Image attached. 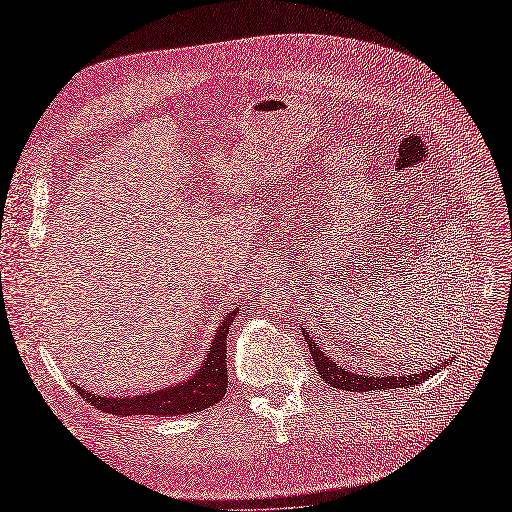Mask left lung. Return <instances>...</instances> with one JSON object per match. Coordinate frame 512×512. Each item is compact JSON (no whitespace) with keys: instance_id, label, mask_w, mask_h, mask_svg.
<instances>
[{"instance_id":"8db88e82","label":"left lung","mask_w":512,"mask_h":512,"mask_svg":"<svg viewBox=\"0 0 512 512\" xmlns=\"http://www.w3.org/2000/svg\"><path fill=\"white\" fill-rule=\"evenodd\" d=\"M305 342L309 346V352L314 356L316 371L324 382H329L333 389H344V391H382V389H401V386H412V384H421L423 380L431 378L433 374H438L440 367H433L423 371V374H410V376H384V378H374V376H359L352 374V371H346L339 367L337 363L329 361V356H324L322 350L314 344V339L309 337L303 331Z\"/></svg>"}]
</instances>
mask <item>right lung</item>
<instances>
[{"mask_svg": "<svg viewBox=\"0 0 512 512\" xmlns=\"http://www.w3.org/2000/svg\"><path fill=\"white\" fill-rule=\"evenodd\" d=\"M237 309L224 318L220 331L215 333L213 344L209 348L207 359L200 371L188 380L175 386H166L164 391L134 395V397H100L87 393L81 386L76 391L87 401L102 412L117 414V416H132V414H153V416H177L200 412L226 395L228 389V367H226V335L230 322L235 320Z\"/></svg>", "mask_w": 512, "mask_h": 512, "instance_id": "add662e5", "label": "right lung"}]
</instances>
